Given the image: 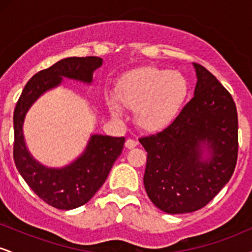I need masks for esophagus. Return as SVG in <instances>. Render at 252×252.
Segmentation results:
<instances>
[{
	"mask_svg": "<svg viewBox=\"0 0 252 252\" xmlns=\"http://www.w3.org/2000/svg\"><path fill=\"white\" fill-rule=\"evenodd\" d=\"M137 146V141L132 140V138H128V140L126 141V147L128 149H131V148H135V147Z\"/></svg>",
	"mask_w": 252,
	"mask_h": 252,
	"instance_id": "34e87169",
	"label": "esophagus"
}]
</instances>
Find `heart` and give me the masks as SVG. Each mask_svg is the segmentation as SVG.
<instances>
[{
    "instance_id": "1",
    "label": "heart",
    "mask_w": 252,
    "mask_h": 252,
    "mask_svg": "<svg viewBox=\"0 0 252 252\" xmlns=\"http://www.w3.org/2000/svg\"><path fill=\"white\" fill-rule=\"evenodd\" d=\"M189 94V84L176 71L142 66L124 73L115 84L114 98H106L112 116L121 106L134 109L137 126L146 131H160L178 116Z\"/></svg>"
}]
</instances>
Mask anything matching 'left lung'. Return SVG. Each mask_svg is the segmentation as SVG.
<instances>
[{
	"label": "left lung",
	"mask_w": 252,
	"mask_h": 252,
	"mask_svg": "<svg viewBox=\"0 0 252 252\" xmlns=\"http://www.w3.org/2000/svg\"><path fill=\"white\" fill-rule=\"evenodd\" d=\"M193 65L194 97L166 129L140 138L147 152L144 189L153 204L170 215L206 206L231 179L238 158L233 98L209 70ZM204 148L211 154L206 160Z\"/></svg>",
	"instance_id": "left-lung-1"
}]
</instances>
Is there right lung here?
<instances>
[{
	"label": "right lung",
	"mask_w": 252,
	"mask_h": 252,
	"mask_svg": "<svg viewBox=\"0 0 252 252\" xmlns=\"http://www.w3.org/2000/svg\"><path fill=\"white\" fill-rule=\"evenodd\" d=\"M102 63L98 57H71L37 72L26 84L14 110L13 155L16 168L32 190L56 209H77L96 194L122 153L126 138L92 135L84 154L70 166L46 168L26 148L22 132L26 112L43 92L59 85L63 77L91 83L94 71Z\"/></svg>",
	"instance_id": "right-lung-1"
}]
</instances>
